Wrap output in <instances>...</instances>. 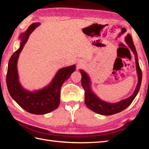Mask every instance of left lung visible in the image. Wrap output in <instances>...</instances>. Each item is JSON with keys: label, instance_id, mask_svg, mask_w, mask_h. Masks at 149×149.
I'll list each match as a JSON object with an SVG mask.
<instances>
[{"label": "left lung", "instance_id": "8db88e82", "mask_svg": "<svg viewBox=\"0 0 149 149\" xmlns=\"http://www.w3.org/2000/svg\"><path fill=\"white\" fill-rule=\"evenodd\" d=\"M125 40L128 46L130 47V49L133 52L134 54L136 56V66L138 76V83L137 84L136 88V90L134 91L133 94L131 97L115 104H111L102 101V100L99 99L91 91L90 86V79L88 77V75L86 74V72L81 70L82 75L81 84L84 90L85 104H86V105L88 108L93 111L94 112L100 114V115H111L124 110L132 103V101L134 99V98L136 96V95L138 94L139 90H140L142 79V73L138 61L136 50L135 46L133 43V41H132V38L130 34H127V36L125 37Z\"/></svg>", "mask_w": 149, "mask_h": 149}]
</instances>
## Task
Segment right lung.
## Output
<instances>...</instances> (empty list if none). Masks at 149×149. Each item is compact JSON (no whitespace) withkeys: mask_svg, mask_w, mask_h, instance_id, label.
I'll list each match as a JSON object with an SVG mask.
<instances>
[{"mask_svg":"<svg viewBox=\"0 0 149 149\" xmlns=\"http://www.w3.org/2000/svg\"><path fill=\"white\" fill-rule=\"evenodd\" d=\"M40 24V23L31 24L26 32L20 35L22 39L20 47L13 54L9 59L6 75V83L11 97L26 111L35 115L49 113L58 107L62 85L75 69V65L60 69L50 84L39 91L30 92L22 87L18 81L17 68L18 56L27 42L30 34Z\"/></svg>","mask_w":149,"mask_h":149,"instance_id":"right-lung-1","label":"right lung"}]
</instances>
